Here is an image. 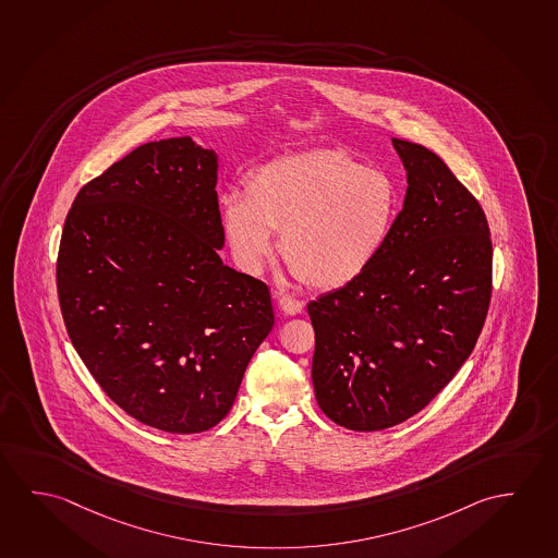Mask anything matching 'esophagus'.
<instances>
[{"label":"esophagus","mask_w":558,"mask_h":558,"mask_svg":"<svg viewBox=\"0 0 558 558\" xmlns=\"http://www.w3.org/2000/svg\"><path fill=\"white\" fill-rule=\"evenodd\" d=\"M279 308L283 310L287 316H296V314H301L302 308H304V302L283 294V296H279Z\"/></svg>","instance_id":"obj_1"}]
</instances>
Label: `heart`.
<instances>
[{"instance_id":"b5f03b06","label":"heart","mask_w":558,"mask_h":558,"mask_svg":"<svg viewBox=\"0 0 558 558\" xmlns=\"http://www.w3.org/2000/svg\"><path fill=\"white\" fill-rule=\"evenodd\" d=\"M398 209V184L384 170L366 169L345 150L316 149L252 170L246 197H222L221 225L244 271L264 269L277 232L281 256L302 283L329 291L371 269Z\"/></svg>"}]
</instances>
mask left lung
Returning a JSON list of instances; mask_svg holds the SVG:
<instances>
[{
  "instance_id": "obj_1",
  "label": "left lung",
  "mask_w": 558,
  "mask_h": 558,
  "mask_svg": "<svg viewBox=\"0 0 558 558\" xmlns=\"http://www.w3.org/2000/svg\"><path fill=\"white\" fill-rule=\"evenodd\" d=\"M391 143L408 192L386 248L363 277L308 304L319 409L359 433L399 425L440 393L477 343L493 291L477 199L433 150Z\"/></svg>"
}]
</instances>
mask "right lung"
Wrapping results in <instances>:
<instances>
[{
    "label": "right lung",
    "mask_w": 558,
    "mask_h": 558,
    "mask_svg": "<svg viewBox=\"0 0 558 558\" xmlns=\"http://www.w3.org/2000/svg\"><path fill=\"white\" fill-rule=\"evenodd\" d=\"M217 169L187 135L145 143L81 187L63 225L71 343L118 408L165 433L221 423L274 328L267 284L219 257Z\"/></svg>",
    "instance_id": "1"
}]
</instances>
